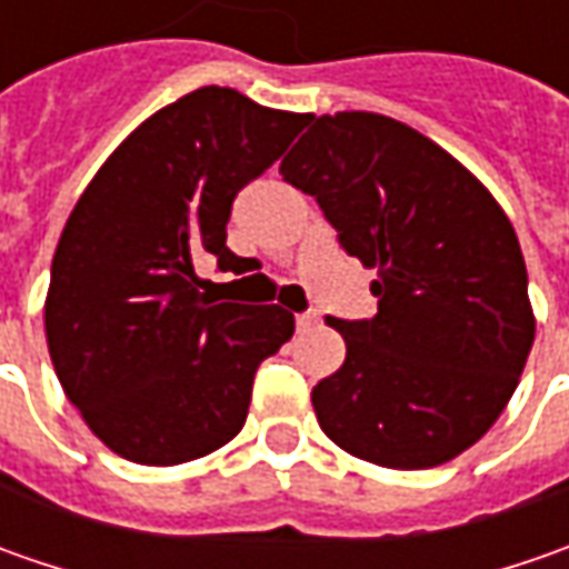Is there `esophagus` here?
<instances>
[{"label":"esophagus","mask_w":569,"mask_h":569,"mask_svg":"<svg viewBox=\"0 0 569 569\" xmlns=\"http://www.w3.org/2000/svg\"><path fill=\"white\" fill-rule=\"evenodd\" d=\"M317 313L313 310H307V313H297V329H310V326H317Z\"/></svg>","instance_id":"1"}]
</instances>
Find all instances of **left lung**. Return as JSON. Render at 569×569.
Segmentation results:
<instances>
[{"mask_svg":"<svg viewBox=\"0 0 569 569\" xmlns=\"http://www.w3.org/2000/svg\"><path fill=\"white\" fill-rule=\"evenodd\" d=\"M281 177L317 199L341 250L380 269L377 317H326L348 348L313 386L326 437L408 471L478 443L536 341L510 218L440 144L363 110L319 117Z\"/></svg>","mask_w":569,"mask_h":569,"instance_id":"1","label":"left lung"}]
</instances>
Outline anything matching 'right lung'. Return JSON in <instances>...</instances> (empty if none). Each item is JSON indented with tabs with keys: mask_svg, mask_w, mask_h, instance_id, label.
Listing matches in <instances>:
<instances>
[{
	"mask_svg": "<svg viewBox=\"0 0 569 569\" xmlns=\"http://www.w3.org/2000/svg\"><path fill=\"white\" fill-rule=\"evenodd\" d=\"M307 113L199 88L144 120L81 192L50 269L47 345L88 427L139 466L208 456L247 421L256 367L295 336L281 307L221 303L192 262L221 272L237 192L262 177Z\"/></svg>",
	"mask_w": 569,
	"mask_h": 569,
	"instance_id": "add662e5",
	"label": "right lung"
}]
</instances>
